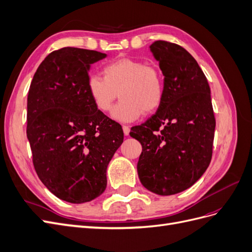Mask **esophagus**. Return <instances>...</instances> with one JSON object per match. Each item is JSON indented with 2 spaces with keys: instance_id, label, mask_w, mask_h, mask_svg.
<instances>
[{
  "instance_id": "34e87169",
  "label": "esophagus",
  "mask_w": 252,
  "mask_h": 252,
  "mask_svg": "<svg viewBox=\"0 0 252 252\" xmlns=\"http://www.w3.org/2000/svg\"><path fill=\"white\" fill-rule=\"evenodd\" d=\"M123 131H124V134H125V135H128L129 132H130V128H129V126L123 125Z\"/></svg>"
}]
</instances>
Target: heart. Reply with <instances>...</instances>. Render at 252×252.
<instances>
[{
    "label": "heart",
    "instance_id": "obj_1",
    "mask_svg": "<svg viewBox=\"0 0 252 252\" xmlns=\"http://www.w3.org/2000/svg\"><path fill=\"white\" fill-rule=\"evenodd\" d=\"M87 90L95 108L103 113L112 109L120 95L121 102L114 107L112 117L129 123L138 120L143 112L152 113L159 108L165 95V82L157 65L125 58L106 65L103 78L89 75Z\"/></svg>",
    "mask_w": 252,
    "mask_h": 252
}]
</instances>
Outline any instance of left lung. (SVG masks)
<instances>
[{"label":"left lung","mask_w":252,"mask_h":252,"mask_svg":"<svg viewBox=\"0 0 252 252\" xmlns=\"http://www.w3.org/2000/svg\"><path fill=\"white\" fill-rule=\"evenodd\" d=\"M150 49L164 74V100L130 135L143 148L138 162L142 185L171 195L191 187L207 169L216 119L209 84L193 57L167 41H156Z\"/></svg>","instance_id":"obj_1"}]
</instances>
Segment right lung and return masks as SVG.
Instances as JSON below:
<instances>
[{"label":"right lung","instance_id":"add662e5","mask_svg":"<svg viewBox=\"0 0 252 252\" xmlns=\"http://www.w3.org/2000/svg\"><path fill=\"white\" fill-rule=\"evenodd\" d=\"M105 53L52 51L37 68L27 97V138L37 177L59 199L82 204L101 195L106 170L123 143L121 125L98 111L87 90L90 64Z\"/></svg>","mask_w":252,"mask_h":252}]
</instances>
